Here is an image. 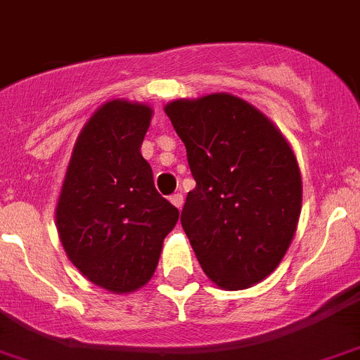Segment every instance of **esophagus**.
I'll list each match as a JSON object with an SVG mask.
<instances>
[{
  "label": "esophagus",
  "mask_w": 360,
  "mask_h": 360,
  "mask_svg": "<svg viewBox=\"0 0 360 360\" xmlns=\"http://www.w3.org/2000/svg\"><path fill=\"white\" fill-rule=\"evenodd\" d=\"M169 200H171V203H173V205L176 207L178 210H182V207H184V196H182V194H180V193L173 194V196H171Z\"/></svg>",
  "instance_id": "esophagus-1"
}]
</instances>
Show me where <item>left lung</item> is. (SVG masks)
<instances>
[{
  "instance_id": "8db88e82",
  "label": "left lung",
  "mask_w": 360,
  "mask_h": 360,
  "mask_svg": "<svg viewBox=\"0 0 360 360\" xmlns=\"http://www.w3.org/2000/svg\"><path fill=\"white\" fill-rule=\"evenodd\" d=\"M164 110L196 180L180 221L198 262L217 288H252L275 271L298 226L295 151L259 108L226 92Z\"/></svg>"
}]
</instances>
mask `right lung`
Segmentation results:
<instances>
[{"instance_id":"1","label":"right lung","mask_w":360,"mask_h":360,"mask_svg":"<svg viewBox=\"0 0 360 360\" xmlns=\"http://www.w3.org/2000/svg\"><path fill=\"white\" fill-rule=\"evenodd\" d=\"M144 103L112 100L85 123L72 148L57 203V230L78 271L110 292L150 282L176 207L157 193L141 155L151 123Z\"/></svg>"}]
</instances>
